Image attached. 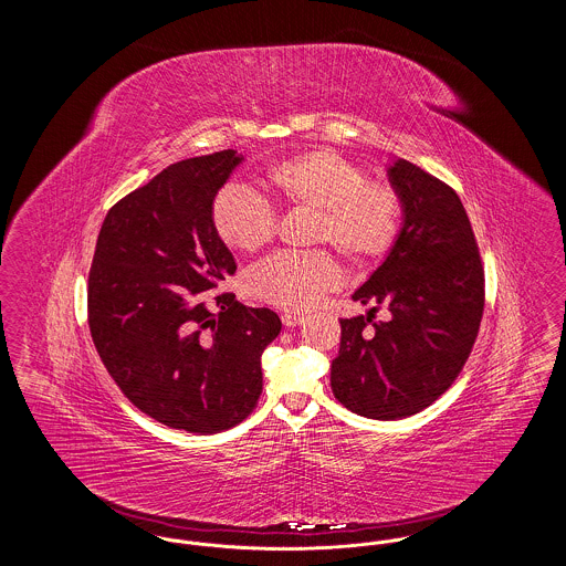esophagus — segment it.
Returning a JSON list of instances; mask_svg holds the SVG:
<instances>
[{"label":"esophagus","instance_id":"1","mask_svg":"<svg viewBox=\"0 0 566 566\" xmlns=\"http://www.w3.org/2000/svg\"><path fill=\"white\" fill-rule=\"evenodd\" d=\"M282 323H284V326H298V324L303 323V316L296 314V312H284L282 314Z\"/></svg>","mask_w":566,"mask_h":566}]
</instances>
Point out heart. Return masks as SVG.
I'll use <instances>...</instances> for the list:
<instances>
[{
	"mask_svg": "<svg viewBox=\"0 0 566 566\" xmlns=\"http://www.w3.org/2000/svg\"><path fill=\"white\" fill-rule=\"evenodd\" d=\"M263 185L277 206L312 216L305 242L337 250L352 270L376 265L399 242L401 192L390 182L367 180L365 169L333 150L314 148L273 163ZM210 218L216 238L238 252H256L277 233L275 208L240 185L216 192ZM245 282L250 295L301 312L339 284V270L326 250L277 252L254 265Z\"/></svg>",
	"mask_w": 566,
	"mask_h": 566,
	"instance_id": "1",
	"label": "heart"
}]
</instances>
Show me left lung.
Segmentation results:
<instances>
[{
	"instance_id": "left-lung-1",
	"label": "left lung",
	"mask_w": 566,
	"mask_h": 566,
	"mask_svg": "<svg viewBox=\"0 0 566 566\" xmlns=\"http://www.w3.org/2000/svg\"><path fill=\"white\" fill-rule=\"evenodd\" d=\"M401 192L399 242L354 293L367 316L342 318L331 388L339 403L374 420H399L434 403L462 371L484 316L482 254L457 190L413 163H395ZM386 306L390 322H376Z\"/></svg>"
}]
</instances>
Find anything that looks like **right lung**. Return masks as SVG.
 <instances>
[{
	"label": "right lung",
	"mask_w": 566,
	"mask_h": 566,
	"mask_svg": "<svg viewBox=\"0 0 566 566\" xmlns=\"http://www.w3.org/2000/svg\"><path fill=\"white\" fill-rule=\"evenodd\" d=\"M235 150L174 163L109 208L86 286L97 354L132 403L165 427L214 434L263 390L261 354L282 323L213 291L238 265L212 229Z\"/></svg>",
	"instance_id": "obj_1"
}]
</instances>
